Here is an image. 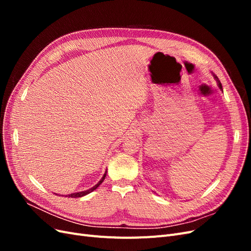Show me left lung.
<instances>
[{"label": "left lung", "instance_id": "obj_1", "mask_svg": "<svg viewBox=\"0 0 251 251\" xmlns=\"http://www.w3.org/2000/svg\"><path fill=\"white\" fill-rule=\"evenodd\" d=\"M218 79V78H217ZM219 81V87H220V89H222V85H221V83H220V80H218Z\"/></svg>", "mask_w": 251, "mask_h": 251}]
</instances>
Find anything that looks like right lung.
Returning a JSON list of instances; mask_svg holds the SVG:
<instances>
[{
	"instance_id": "add662e5",
	"label": "right lung",
	"mask_w": 251,
	"mask_h": 251,
	"mask_svg": "<svg viewBox=\"0 0 251 251\" xmlns=\"http://www.w3.org/2000/svg\"><path fill=\"white\" fill-rule=\"evenodd\" d=\"M105 176H107V172L104 173V175H103V177L101 178V180H100V182H98V183H97L96 185H94L92 188L88 189V191H83V192H79V193H74V194H70V195H68V196H66V197H69V198H80V197H82V196H86V195L90 194L91 192L95 191V189H96L98 186H100V185L102 183V181L104 180Z\"/></svg>"
}]
</instances>
